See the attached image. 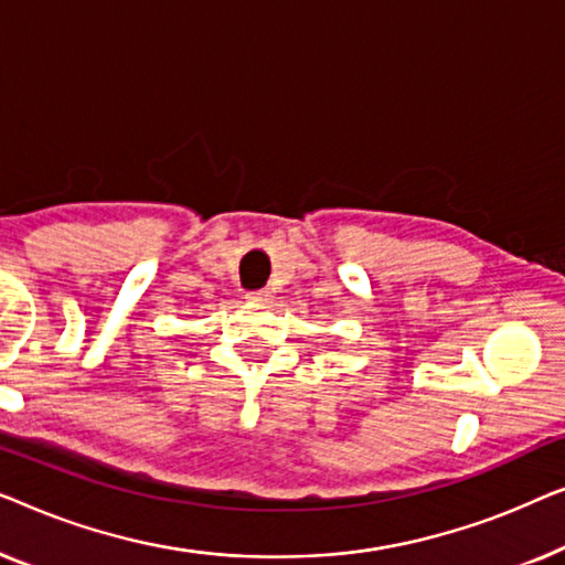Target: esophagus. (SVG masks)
Masks as SVG:
<instances>
[{
	"label": "esophagus",
	"instance_id": "34e87169",
	"mask_svg": "<svg viewBox=\"0 0 565 565\" xmlns=\"http://www.w3.org/2000/svg\"><path fill=\"white\" fill-rule=\"evenodd\" d=\"M245 299H250V301H268V299H271V291H266V289L248 291V294H245Z\"/></svg>",
	"mask_w": 565,
	"mask_h": 565
}]
</instances>
